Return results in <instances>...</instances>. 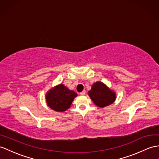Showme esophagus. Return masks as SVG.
<instances>
[{"mask_svg": "<svg viewBox=\"0 0 159 159\" xmlns=\"http://www.w3.org/2000/svg\"><path fill=\"white\" fill-rule=\"evenodd\" d=\"M85 94H86V91H85V90H83L82 92H80V95L84 96Z\"/></svg>", "mask_w": 159, "mask_h": 159, "instance_id": "obj_1", "label": "esophagus"}]
</instances>
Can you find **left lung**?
<instances>
[{
    "mask_svg": "<svg viewBox=\"0 0 159 159\" xmlns=\"http://www.w3.org/2000/svg\"><path fill=\"white\" fill-rule=\"evenodd\" d=\"M88 95L96 106L104 108L113 104L117 98L116 93L105 84L98 81L92 84Z\"/></svg>",
    "mask_w": 159,
    "mask_h": 159,
    "instance_id": "1",
    "label": "left lung"
}]
</instances>
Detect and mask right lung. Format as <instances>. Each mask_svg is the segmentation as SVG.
<instances>
[{"label":"right lung","mask_w":159,"mask_h":159,"mask_svg":"<svg viewBox=\"0 0 159 159\" xmlns=\"http://www.w3.org/2000/svg\"><path fill=\"white\" fill-rule=\"evenodd\" d=\"M77 94L63 84L52 88L46 92V102L48 107L57 112H64L69 109Z\"/></svg>","instance_id":"add662e5"}]
</instances>
